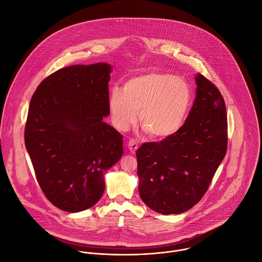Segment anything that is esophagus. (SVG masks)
<instances>
[{
	"label": "esophagus",
	"mask_w": 262,
	"mask_h": 262,
	"mask_svg": "<svg viewBox=\"0 0 262 262\" xmlns=\"http://www.w3.org/2000/svg\"><path fill=\"white\" fill-rule=\"evenodd\" d=\"M128 148H129L131 154H135V151L138 148V142L134 139H130L129 142H128Z\"/></svg>",
	"instance_id": "34e87169"
}]
</instances>
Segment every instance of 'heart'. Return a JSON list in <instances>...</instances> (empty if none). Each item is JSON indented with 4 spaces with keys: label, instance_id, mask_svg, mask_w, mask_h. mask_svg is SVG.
<instances>
[{
    "label": "heart",
    "instance_id": "b5f03b06",
    "mask_svg": "<svg viewBox=\"0 0 262 262\" xmlns=\"http://www.w3.org/2000/svg\"><path fill=\"white\" fill-rule=\"evenodd\" d=\"M189 85L170 73L150 72L133 77L124 91L113 89L108 108L114 125L126 130L137 118L142 129L154 138H166L178 132L190 112Z\"/></svg>",
    "mask_w": 262,
    "mask_h": 262
}]
</instances>
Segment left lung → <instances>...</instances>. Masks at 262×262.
Wrapping results in <instances>:
<instances>
[{
    "mask_svg": "<svg viewBox=\"0 0 262 262\" xmlns=\"http://www.w3.org/2000/svg\"><path fill=\"white\" fill-rule=\"evenodd\" d=\"M195 82L196 97L182 128L161 142L143 143L136 151L139 195L162 214H179L198 203L227 152L224 98L201 74Z\"/></svg>",
    "mask_w": 262,
    "mask_h": 262,
    "instance_id": "left-lung-1",
    "label": "left lung"
}]
</instances>
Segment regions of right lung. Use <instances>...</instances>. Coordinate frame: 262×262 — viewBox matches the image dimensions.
<instances>
[{
  "label": "right lung",
  "mask_w": 262,
  "mask_h": 262,
  "mask_svg": "<svg viewBox=\"0 0 262 262\" xmlns=\"http://www.w3.org/2000/svg\"><path fill=\"white\" fill-rule=\"evenodd\" d=\"M107 63L73 65L47 77L30 100L25 146L37 182L58 208L79 212L102 196L104 173L123 155L110 115Z\"/></svg>",
  "instance_id": "right-lung-1"
}]
</instances>
